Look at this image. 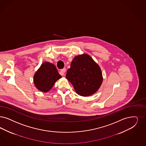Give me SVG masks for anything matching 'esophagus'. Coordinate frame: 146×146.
I'll return each mask as SVG.
<instances>
[{"mask_svg":"<svg viewBox=\"0 0 146 146\" xmlns=\"http://www.w3.org/2000/svg\"><path fill=\"white\" fill-rule=\"evenodd\" d=\"M65 71H66V69H65V68H63V69H61V70H60V75L62 76L64 75Z\"/></svg>","mask_w":146,"mask_h":146,"instance_id":"obj_1","label":"esophagus"}]
</instances>
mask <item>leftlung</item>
Listing matches in <instances>:
<instances>
[{
	"mask_svg": "<svg viewBox=\"0 0 146 146\" xmlns=\"http://www.w3.org/2000/svg\"><path fill=\"white\" fill-rule=\"evenodd\" d=\"M66 78L71 83L79 95L88 96L95 93L102 82L100 66L88 54L75 57L68 69Z\"/></svg>",
	"mask_w": 146,
	"mask_h": 146,
	"instance_id": "8db88e82",
	"label": "left lung"
}]
</instances>
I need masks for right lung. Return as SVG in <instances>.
<instances>
[{"label":"right lung","instance_id":"add662e5","mask_svg":"<svg viewBox=\"0 0 146 146\" xmlns=\"http://www.w3.org/2000/svg\"><path fill=\"white\" fill-rule=\"evenodd\" d=\"M60 78L61 76L55 65L49 62H44L35 73L33 80L38 90L48 92L52 88L56 81Z\"/></svg>","mask_w":146,"mask_h":146}]
</instances>
